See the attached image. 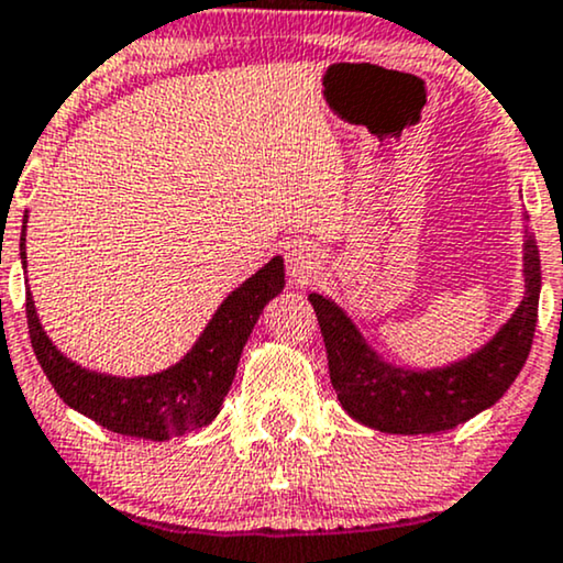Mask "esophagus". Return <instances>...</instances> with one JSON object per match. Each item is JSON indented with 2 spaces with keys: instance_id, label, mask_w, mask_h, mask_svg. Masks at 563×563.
I'll list each match as a JSON object with an SVG mask.
<instances>
[{
  "instance_id": "1",
  "label": "esophagus",
  "mask_w": 563,
  "mask_h": 563,
  "mask_svg": "<svg viewBox=\"0 0 563 563\" xmlns=\"http://www.w3.org/2000/svg\"><path fill=\"white\" fill-rule=\"evenodd\" d=\"M287 268H289V276L297 284H308L318 268L316 247L302 243V240H299V243H291L287 247Z\"/></svg>"
}]
</instances>
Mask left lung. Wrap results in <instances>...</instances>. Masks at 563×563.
<instances>
[{
	"label": "left lung",
	"instance_id": "left-lung-1",
	"mask_svg": "<svg viewBox=\"0 0 563 563\" xmlns=\"http://www.w3.org/2000/svg\"><path fill=\"white\" fill-rule=\"evenodd\" d=\"M525 287L522 305L492 344L471 360L434 372H404L383 364L331 299L310 295L341 406L362 424L393 434L444 432L494 406L520 375L536 335L540 255L532 235L525 243Z\"/></svg>",
	"mask_w": 563,
	"mask_h": 563
}]
</instances>
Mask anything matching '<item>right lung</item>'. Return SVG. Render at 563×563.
<instances>
[{
	"instance_id": "add662e5",
	"label": "right lung",
	"mask_w": 563,
	"mask_h": 563,
	"mask_svg": "<svg viewBox=\"0 0 563 563\" xmlns=\"http://www.w3.org/2000/svg\"><path fill=\"white\" fill-rule=\"evenodd\" d=\"M20 255L25 258V228ZM282 289L284 261L274 258L224 299L184 362L131 379L98 375L58 352L43 333L31 291H25V316L35 360L64 404L115 434L163 442L207 427L219 413L255 320Z\"/></svg>"
}]
</instances>
